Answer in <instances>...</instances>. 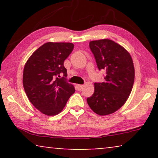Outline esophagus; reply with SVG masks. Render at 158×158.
Listing matches in <instances>:
<instances>
[{"label": "esophagus", "instance_id": "1", "mask_svg": "<svg viewBox=\"0 0 158 158\" xmlns=\"http://www.w3.org/2000/svg\"><path fill=\"white\" fill-rule=\"evenodd\" d=\"M76 87H77V90H81L82 88H83V85H79V84H77V85H76Z\"/></svg>", "mask_w": 158, "mask_h": 158}]
</instances>
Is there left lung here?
Returning a JSON list of instances; mask_svg holds the SVG:
<instances>
[{"label": "left lung", "instance_id": "left-lung-1", "mask_svg": "<svg viewBox=\"0 0 158 158\" xmlns=\"http://www.w3.org/2000/svg\"><path fill=\"white\" fill-rule=\"evenodd\" d=\"M89 47L99 70L106 71L105 81L94 83V93L88 104L100 116L109 115L124 104L132 89L135 67L130 54L108 39L91 41Z\"/></svg>", "mask_w": 158, "mask_h": 158}]
</instances>
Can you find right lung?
Wrapping results in <instances>:
<instances>
[{"instance_id":"1","label":"right lung","mask_w":158,"mask_h":158,"mask_svg":"<svg viewBox=\"0 0 158 158\" xmlns=\"http://www.w3.org/2000/svg\"><path fill=\"white\" fill-rule=\"evenodd\" d=\"M74 44L70 42H47L36 49L26 62L23 85L34 106L47 116L60 113L75 90L65 81L64 61ZM63 73L64 77L57 76Z\"/></svg>"}]
</instances>
